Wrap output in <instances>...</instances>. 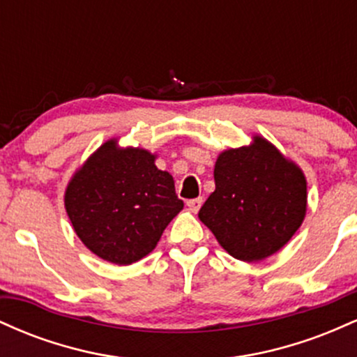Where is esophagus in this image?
<instances>
[{
  "label": "esophagus",
  "mask_w": 357,
  "mask_h": 357,
  "mask_svg": "<svg viewBox=\"0 0 357 357\" xmlns=\"http://www.w3.org/2000/svg\"><path fill=\"white\" fill-rule=\"evenodd\" d=\"M186 204H188V208H190V210H191L192 213H198L199 208H202V204H203V198L190 199V202H188Z\"/></svg>",
  "instance_id": "obj_1"
}]
</instances>
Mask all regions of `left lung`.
Here are the masks:
<instances>
[{
    "instance_id": "obj_1",
    "label": "left lung",
    "mask_w": 357,
    "mask_h": 357,
    "mask_svg": "<svg viewBox=\"0 0 357 357\" xmlns=\"http://www.w3.org/2000/svg\"><path fill=\"white\" fill-rule=\"evenodd\" d=\"M215 186L198 216L236 260L273 255L304 221V173L260 136L218 155Z\"/></svg>"
}]
</instances>
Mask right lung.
<instances>
[{
  "instance_id": "obj_1",
  "label": "right lung",
  "mask_w": 357,
  "mask_h": 357,
  "mask_svg": "<svg viewBox=\"0 0 357 357\" xmlns=\"http://www.w3.org/2000/svg\"><path fill=\"white\" fill-rule=\"evenodd\" d=\"M139 147L104 142L73 174L65 210L82 243L102 260L130 265L151 253L184 203L173 176Z\"/></svg>"
}]
</instances>
